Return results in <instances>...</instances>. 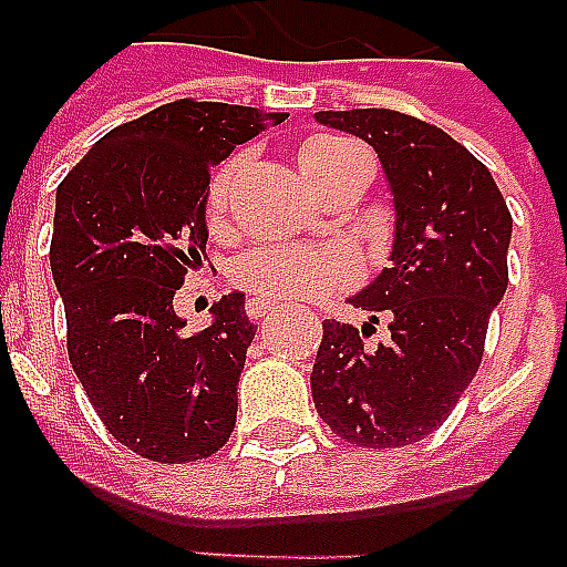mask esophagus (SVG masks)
<instances>
[{"label": "esophagus", "mask_w": 567, "mask_h": 567, "mask_svg": "<svg viewBox=\"0 0 567 567\" xmlns=\"http://www.w3.org/2000/svg\"><path fill=\"white\" fill-rule=\"evenodd\" d=\"M275 308H280V301L266 299V296H254V299L245 301V310H248L250 319H262L266 313H271Z\"/></svg>", "instance_id": "esophagus-1"}]
</instances>
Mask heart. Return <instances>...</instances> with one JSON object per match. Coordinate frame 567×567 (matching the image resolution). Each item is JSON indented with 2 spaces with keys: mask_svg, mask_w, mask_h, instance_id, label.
I'll return each instance as SVG.
<instances>
[{
  "mask_svg": "<svg viewBox=\"0 0 567 567\" xmlns=\"http://www.w3.org/2000/svg\"><path fill=\"white\" fill-rule=\"evenodd\" d=\"M359 152L355 143L331 134H319L301 143L299 164L305 176L317 187H322L326 176L338 167L343 157ZM238 169V157L227 161L215 173L208 185V218H224L233 194V176ZM355 271V259L340 245H262V248L248 250L245 257L236 259L233 266V280L248 292H262V296H278V299H310L331 287L347 284Z\"/></svg>",
  "mask_w": 567,
  "mask_h": 567,
  "instance_id": "1",
  "label": "heart"
}]
</instances>
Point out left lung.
<instances>
[{
    "label": "left lung",
    "mask_w": 567,
    "mask_h": 567,
    "mask_svg": "<svg viewBox=\"0 0 567 567\" xmlns=\"http://www.w3.org/2000/svg\"><path fill=\"white\" fill-rule=\"evenodd\" d=\"M319 125L377 148L394 197L391 266L352 305L390 317L392 340L326 319L310 389L319 419L361 449H400L449 419L484 355L508 287L511 212L470 148L398 110H322Z\"/></svg>",
    "instance_id": "obj_1"
}]
</instances>
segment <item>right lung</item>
Here are the masks:
<instances>
[{
	"label": "right lung",
	"mask_w": 567,
	"mask_h": 567,
	"mask_svg": "<svg viewBox=\"0 0 567 567\" xmlns=\"http://www.w3.org/2000/svg\"><path fill=\"white\" fill-rule=\"evenodd\" d=\"M284 118L182 97L113 127L59 185L50 268L68 359L104 427L146 461H203L236 427L257 334L245 296L212 305L194 334L173 296L206 254L208 169Z\"/></svg>",
	"instance_id": "add662e5"
}]
</instances>
